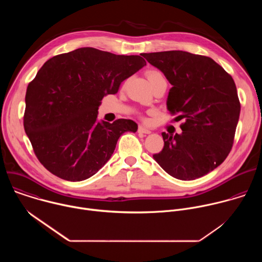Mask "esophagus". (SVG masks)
Here are the masks:
<instances>
[{
	"label": "esophagus",
	"instance_id": "34e87169",
	"mask_svg": "<svg viewBox=\"0 0 262 262\" xmlns=\"http://www.w3.org/2000/svg\"><path fill=\"white\" fill-rule=\"evenodd\" d=\"M138 132H139L140 134H145V135H148V134H150V133H151L150 130L147 129V128H145V127H143V126H139Z\"/></svg>",
	"mask_w": 262,
	"mask_h": 262
}]
</instances>
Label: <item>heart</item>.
Listing matches in <instances>:
<instances>
[{"mask_svg": "<svg viewBox=\"0 0 262 262\" xmlns=\"http://www.w3.org/2000/svg\"><path fill=\"white\" fill-rule=\"evenodd\" d=\"M147 78L149 80V82H150V84H155L157 81L159 80H165V77L164 74L159 71V70H150L147 72Z\"/></svg>", "mask_w": 262, "mask_h": 262, "instance_id": "heart-1", "label": "heart"}]
</instances>
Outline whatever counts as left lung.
<instances>
[{
  "label": "left lung",
  "instance_id": "8db88e82",
  "mask_svg": "<svg viewBox=\"0 0 262 262\" xmlns=\"http://www.w3.org/2000/svg\"><path fill=\"white\" fill-rule=\"evenodd\" d=\"M142 56L172 85L167 107L184 120L181 134H162L164 148L154 159L180 180L206 175L225 161L233 145L241 113L233 79L206 56L183 51Z\"/></svg>",
  "mask_w": 262,
  "mask_h": 262
}]
</instances>
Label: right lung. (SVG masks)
<instances>
[{
	"label": "right lung",
	"mask_w": 262,
	"mask_h": 262,
	"mask_svg": "<svg viewBox=\"0 0 262 262\" xmlns=\"http://www.w3.org/2000/svg\"><path fill=\"white\" fill-rule=\"evenodd\" d=\"M146 65L140 56L81 48L48 60L28 85L24 126L33 150L68 181L93 176L113 155L119 137L136 133L129 119L97 121L103 96Z\"/></svg>",
	"instance_id": "obj_1"
}]
</instances>
